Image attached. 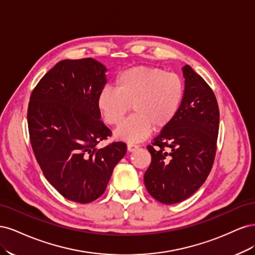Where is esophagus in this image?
<instances>
[{
  "label": "esophagus",
  "mask_w": 255,
  "mask_h": 255,
  "mask_svg": "<svg viewBox=\"0 0 255 255\" xmlns=\"http://www.w3.org/2000/svg\"><path fill=\"white\" fill-rule=\"evenodd\" d=\"M138 148H139V145H138V144H135V143H128V150L129 152H134V151H136Z\"/></svg>",
  "instance_id": "34e87169"
}]
</instances>
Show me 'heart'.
Wrapping results in <instances>:
<instances>
[{"instance_id":"1","label":"heart","mask_w":255,"mask_h":255,"mask_svg":"<svg viewBox=\"0 0 255 255\" xmlns=\"http://www.w3.org/2000/svg\"><path fill=\"white\" fill-rule=\"evenodd\" d=\"M185 94L183 79L163 68L137 66L121 72L116 88L105 87L98 96L97 106L109 126H119L132 110L130 118L116 130L127 141H139L153 128H168L180 112Z\"/></svg>"}]
</instances>
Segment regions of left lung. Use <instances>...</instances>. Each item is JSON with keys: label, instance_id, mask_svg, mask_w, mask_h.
<instances>
[{"label": "left lung", "instance_id": "left-lung-1", "mask_svg": "<svg viewBox=\"0 0 255 255\" xmlns=\"http://www.w3.org/2000/svg\"><path fill=\"white\" fill-rule=\"evenodd\" d=\"M179 114L146 146L152 161L143 176L149 194L164 204L184 201L210 174L217 150L219 107L208 84L186 65Z\"/></svg>", "mask_w": 255, "mask_h": 255}]
</instances>
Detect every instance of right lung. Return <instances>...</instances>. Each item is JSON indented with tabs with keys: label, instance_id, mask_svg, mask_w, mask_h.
Wrapping results in <instances>:
<instances>
[{
	"label": "right lung",
	"instance_id": "add662e5",
	"mask_svg": "<svg viewBox=\"0 0 255 255\" xmlns=\"http://www.w3.org/2000/svg\"><path fill=\"white\" fill-rule=\"evenodd\" d=\"M105 71L94 58L61 60L29 98L27 125L37 163L61 196L79 203L103 195L115 166L127 153L122 141L97 146L112 136L97 106Z\"/></svg>",
	"mask_w": 255,
	"mask_h": 255
}]
</instances>
